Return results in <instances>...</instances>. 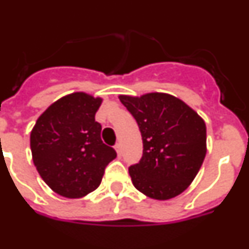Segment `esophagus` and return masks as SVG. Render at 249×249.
I'll use <instances>...</instances> for the list:
<instances>
[{
  "label": "esophagus",
  "instance_id": "34e87169",
  "mask_svg": "<svg viewBox=\"0 0 249 249\" xmlns=\"http://www.w3.org/2000/svg\"><path fill=\"white\" fill-rule=\"evenodd\" d=\"M114 148H116V151H117V155L121 157V156H122V144L118 142V143L114 144Z\"/></svg>",
  "mask_w": 249,
  "mask_h": 249
}]
</instances>
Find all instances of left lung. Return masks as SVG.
<instances>
[{
  "label": "left lung",
  "mask_w": 249,
  "mask_h": 249,
  "mask_svg": "<svg viewBox=\"0 0 249 249\" xmlns=\"http://www.w3.org/2000/svg\"><path fill=\"white\" fill-rule=\"evenodd\" d=\"M140 128L143 153L128 167L132 183L155 199L183 192L206 156V124L191 107L166 93L120 96Z\"/></svg>",
  "instance_id": "8db88e82"
}]
</instances>
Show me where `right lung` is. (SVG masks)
I'll return each mask as SVG.
<instances>
[{
  "mask_svg": "<svg viewBox=\"0 0 249 249\" xmlns=\"http://www.w3.org/2000/svg\"><path fill=\"white\" fill-rule=\"evenodd\" d=\"M101 98L76 92L56 101L31 132V151L39 176L51 190L81 198L100 186L107 164L117 157L101 140L94 114Z\"/></svg>",
  "mask_w": 249,
  "mask_h": 249,
  "instance_id": "obj_1",
  "label": "right lung"
}]
</instances>
